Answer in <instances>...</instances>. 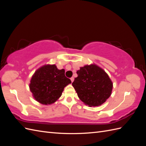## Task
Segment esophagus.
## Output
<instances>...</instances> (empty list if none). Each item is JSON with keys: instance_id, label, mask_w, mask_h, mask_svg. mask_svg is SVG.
<instances>
[{"instance_id": "esophagus-1", "label": "esophagus", "mask_w": 146, "mask_h": 146, "mask_svg": "<svg viewBox=\"0 0 146 146\" xmlns=\"http://www.w3.org/2000/svg\"><path fill=\"white\" fill-rule=\"evenodd\" d=\"M70 80H71V82H73L74 80V77H71L70 78Z\"/></svg>"}]
</instances>
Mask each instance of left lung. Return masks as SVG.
<instances>
[{
    "instance_id": "8db88e82",
    "label": "left lung",
    "mask_w": 146,
    "mask_h": 146,
    "mask_svg": "<svg viewBox=\"0 0 146 146\" xmlns=\"http://www.w3.org/2000/svg\"><path fill=\"white\" fill-rule=\"evenodd\" d=\"M72 83L78 98L89 107H98L111 94L113 82L105 70L96 64L85 65L77 71Z\"/></svg>"
}]
</instances>
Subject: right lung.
<instances>
[{
    "instance_id": "obj_1",
    "label": "right lung",
    "mask_w": 146,
    "mask_h": 146,
    "mask_svg": "<svg viewBox=\"0 0 146 146\" xmlns=\"http://www.w3.org/2000/svg\"><path fill=\"white\" fill-rule=\"evenodd\" d=\"M64 69H58L55 64H45L35 72L29 84L30 90L35 100L42 105H51L60 98L69 84Z\"/></svg>"
}]
</instances>
